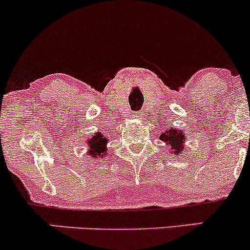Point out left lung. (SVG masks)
Masks as SVG:
<instances>
[{
	"instance_id": "obj_1",
	"label": "left lung",
	"mask_w": 250,
	"mask_h": 250,
	"mask_svg": "<svg viewBox=\"0 0 250 250\" xmlns=\"http://www.w3.org/2000/svg\"><path fill=\"white\" fill-rule=\"evenodd\" d=\"M160 139L169 145V147H170L169 150H170L171 154L179 155L185 150V145L183 143L186 142V136L185 133L180 130V129H175L173 127L169 128V130L167 129L165 133L161 134Z\"/></svg>"
}]
</instances>
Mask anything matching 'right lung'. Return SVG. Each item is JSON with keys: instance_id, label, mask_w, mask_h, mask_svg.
I'll return each instance as SVG.
<instances>
[{"instance_id": "add662e5", "label": "right lung", "mask_w": 250, "mask_h": 250, "mask_svg": "<svg viewBox=\"0 0 250 250\" xmlns=\"http://www.w3.org/2000/svg\"><path fill=\"white\" fill-rule=\"evenodd\" d=\"M88 143V155L94 160L102 159L107 154V143L108 140L101 133H96L93 137L87 141Z\"/></svg>"}]
</instances>
